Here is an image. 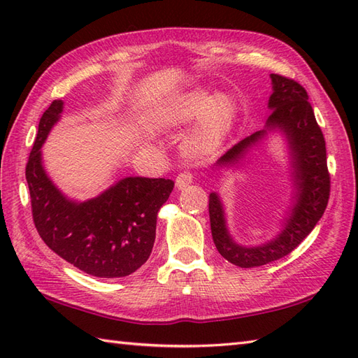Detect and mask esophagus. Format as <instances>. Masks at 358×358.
Instances as JSON below:
<instances>
[{
	"mask_svg": "<svg viewBox=\"0 0 358 358\" xmlns=\"http://www.w3.org/2000/svg\"><path fill=\"white\" fill-rule=\"evenodd\" d=\"M192 173L191 172H181L178 173V177L175 178V187L178 189V191H183V189H186L189 185L192 183Z\"/></svg>",
	"mask_w": 358,
	"mask_h": 358,
	"instance_id": "34e87169",
	"label": "esophagus"
}]
</instances>
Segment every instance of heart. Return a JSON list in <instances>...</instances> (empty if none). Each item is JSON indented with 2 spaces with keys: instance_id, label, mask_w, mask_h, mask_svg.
Masks as SVG:
<instances>
[{
  "instance_id": "obj_1",
  "label": "heart",
  "mask_w": 358,
  "mask_h": 358,
  "mask_svg": "<svg viewBox=\"0 0 358 358\" xmlns=\"http://www.w3.org/2000/svg\"><path fill=\"white\" fill-rule=\"evenodd\" d=\"M235 117L237 108L229 95H210L209 90L195 87L163 100L152 113V121L155 126L173 129L196 120L186 146L196 157H208L231 134Z\"/></svg>"
}]
</instances>
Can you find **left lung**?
<instances>
[{
	"label": "left lung",
	"mask_w": 358,
	"mask_h": 358,
	"mask_svg": "<svg viewBox=\"0 0 358 358\" xmlns=\"http://www.w3.org/2000/svg\"><path fill=\"white\" fill-rule=\"evenodd\" d=\"M272 94L268 108L272 110L263 131L252 134L220 157L215 171L237 167L254 148L271 132L285 136L289 150L292 178V204L283 220V229L269 241L245 246L232 238L222 199L217 192L209 195L212 238L217 250L238 268H255L283 258L305 240L314 229L328 206L331 178L326 163V143L317 124L308 92L299 83L271 73Z\"/></svg>",
	"instance_id": "left-lung-1"
}]
</instances>
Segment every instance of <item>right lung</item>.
Returning <instances> with one entry per match:
<instances>
[{"label": "right lung", "mask_w": 358, "mask_h": 358, "mask_svg": "<svg viewBox=\"0 0 358 358\" xmlns=\"http://www.w3.org/2000/svg\"><path fill=\"white\" fill-rule=\"evenodd\" d=\"M63 106V100H55L43 113L26 166L35 227L53 252L89 275L127 277L148 262L158 210L169 199L173 181L126 177L95 199H69L45 172L41 154Z\"/></svg>", "instance_id": "right-lung-1"}]
</instances>
